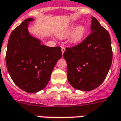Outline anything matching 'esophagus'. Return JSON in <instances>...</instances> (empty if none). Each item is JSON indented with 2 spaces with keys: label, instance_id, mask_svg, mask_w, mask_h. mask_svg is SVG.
<instances>
[{
  "label": "esophagus",
  "instance_id": "obj_1",
  "mask_svg": "<svg viewBox=\"0 0 121 121\" xmlns=\"http://www.w3.org/2000/svg\"><path fill=\"white\" fill-rule=\"evenodd\" d=\"M65 51V48L64 47H61V52H62V54H63V53H64V52Z\"/></svg>",
  "mask_w": 121,
  "mask_h": 121
}]
</instances>
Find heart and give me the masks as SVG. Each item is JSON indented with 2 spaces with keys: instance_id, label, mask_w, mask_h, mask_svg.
<instances>
[{
  "instance_id": "1",
  "label": "heart",
  "mask_w": 121,
  "mask_h": 121,
  "mask_svg": "<svg viewBox=\"0 0 121 121\" xmlns=\"http://www.w3.org/2000/svg\"><path fill=\"white\" fill-rule=\"evenodd\" d=\"M76 25L72 24L69 25L67 27H66L64 30L59 34V37H66L71 32L70 37H69V41L71 43L76 44L78 43L83 39L86 29L82 25H79L75 28Z\"/></svg>"
}]
</instances>
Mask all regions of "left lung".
<instances>
[{
    "label": "left lung",
    "mask_w": 121,
    "mask_h": 121,
    "mask_svg": "<svg viewBox=\"0 0 121 121\" xmlns=\"http://www.w3.org/2000/svg\"><path fill=\"white\" fill-rule=\"evenodd\" d=\"M91 19V34L78 45L66 48L63 53L69 84L84 91L95 89L104 82L113 58L109 33L96 18Z\"/></svg>",
    "instance_id": "left-lung-1"
}]
</instances>
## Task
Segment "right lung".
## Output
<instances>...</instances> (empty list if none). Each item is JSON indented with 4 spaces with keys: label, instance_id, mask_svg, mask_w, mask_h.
I'll list each match as a JSON object with an SVG mask.
<instances>
[{
    "label": "right lung",
    "instance_id": "add662e5",
    "mask_svg": "<svg viewBox=\"0 0 121 121\" xmlns=\"http://www.w3.org/2000/svg\"><path fill=\"white\" fill-rule=\"evenodd\" d=\"M32 18L25 19L12 31L7 47V69L14 83L28 93L44 89L58 60L61 58L60 47H49L32 37L28 30Z\"/></svg>",
    "mask_w": 121,
    "mask_h": 121
}]
</instances>
